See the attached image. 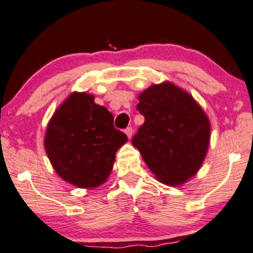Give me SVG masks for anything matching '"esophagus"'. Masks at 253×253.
Segmentation results:
<instances>
[{"label": "esophagus", "mask_w": 253, "mask_h": 253, "mask_svg": "<svg viewBox=\"0 0 253 253\" xmlns=\"http://www.w3.org/2000/svg\"><path fill=\"white\" fill-rule=\"evenodd\" d=\"M132 127L131 126H127L126 129V136H127V138H131V136H132Z\"/></svg>", "instance_id": "1"}]
</instances>
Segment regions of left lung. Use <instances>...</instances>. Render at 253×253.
<instances>
[{
	"instance_id": "1",
	"label": "left lung",
	"mask_w": 253,
	"mask_h": 253,
	"mask_svg": "<svg viewBox=\"0 0 253 253\" xmlns=\"http://www.w3.org/2000/svg\"><path fill=\"white\" fill-rule=\"evenodd\" d=\"M145 122L132 137L144 162L165 185L186 182L201 167L211 124L191 95L174 84H153L139 95Z\"/></svg>"
}]
</instances>
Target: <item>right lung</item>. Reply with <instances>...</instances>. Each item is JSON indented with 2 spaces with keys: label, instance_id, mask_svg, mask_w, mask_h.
Returning a JSON list of instances; mask_svg holds the SVG:
<instances>
[{
  "label": "right lung",
  "instance_id": "add662e5",
  "mask_svg": "<svg viewBox=\"0 0 253 253\" xmlns=\"http://www.w3.org/2000/svg\"><path fill=\"white\" fill-rule=\"evenodd\" d=\"M127 140L114 126V116L93 95L73 93L58 108L45 136V150L55 172L80 188L108 179L117 150Z\"/></svg>",
  "mask_w": 253,
  "mask_h": 253
}]
</instances>
